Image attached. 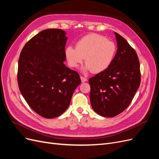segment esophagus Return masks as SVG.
Listing matches in <instances>:
<instances>
[{"instance_id": "34e87169", "label": "esophagus", "mask_w": 159, "mask_h": 159, "mask_svg": "<svg viewBox=\"0 0 159 159\" xmlns=\"http://www.w3.org/2000/svg\"><path fill=\"white\" fill-rule=\"evenodd\" d=\"M80 78H81V82H85V81L88 80V79L85 78V77H84V76H80Z\"/></svg>"}]
</instances>
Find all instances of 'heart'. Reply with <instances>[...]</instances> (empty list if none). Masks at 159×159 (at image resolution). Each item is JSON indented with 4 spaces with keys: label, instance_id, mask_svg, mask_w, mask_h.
<instances>
[{
    "label": "heart",
    "instance_id": "obj_1",
    "mask_svg": "<svg viewBox=\"0 0 159 159\" xmlns=\"http://www.w3.org/2000/svg\"><path fill=\"white\" fill-rule=\"evenodd\" d=\"M115 43L103 36L91 34L78 41L75 48H66L65 55L71 68H77L85 58L84 71L98 74L107 70L112 64L116 54Z\"/></svg>",
    "mask_w": 159,
    "mask_h": 159
}]
</instances>
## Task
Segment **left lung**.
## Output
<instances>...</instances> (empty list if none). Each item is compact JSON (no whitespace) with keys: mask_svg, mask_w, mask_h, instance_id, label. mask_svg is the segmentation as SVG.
<instances>
[{"mask_svg":"<svg viewBox=\"0 0 159 159\" xmlns=\"http://www.w3.org/2000/svg\"><path fill=\"white\" fill-rule=\"evenodd\" d=\"M117 51L112 64L89 80L90 102L95 113L113 117L131 103L141 83L140 63L134 48L115 32Z\"/></svg>","mask_w":159,"mask_h":159,"instance_id":"left-lung-1","label":"left lung"}]
</instances>
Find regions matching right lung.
<instances>
[{
    "instance_id": "obj_1",
    "label": "right lung",
    "mask_w": 159,
    "mask_h": 159,
    "mask_svg": "<svg viewBox=\"0 0 159 159\" xmlns=\"http://www.w3.org/2000/svg\"><path fill=\"white\" fill-rule=\"evenodd\" d=\"M66 40L64 30H44L26 43L19 57L18 88L32 109L44 118L63 113L81 84L78 72L64 64Z\"/></svg>"
}]
</instances>
